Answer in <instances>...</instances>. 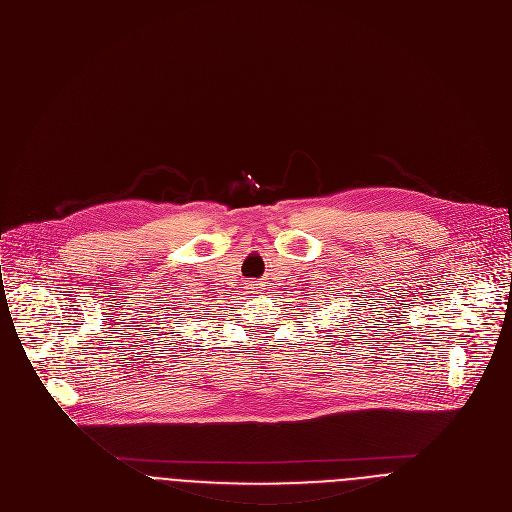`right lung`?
Segmentation results:
<instances>
[{
	"label": "right lung",
	"mask_w": 512,
	"mask_h": 512,
	"mask_svg": "<svg viewBox=\"0 0 512 512\" xmlns=\"http://www.w3.org/2000/svg\"><path fill=\"white\" fill-rule=\"evenodd\" d=\"M191 309H193V311H201V309H197L195 304H189V311H191ZM183 311H187V309H183Z\"/></svg>",
	"instance_id": "add662e5"
}]
</instances>
